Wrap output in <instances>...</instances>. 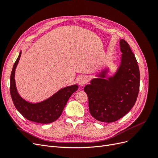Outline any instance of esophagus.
<instances>
[{"label":"esophagus","instance_id":"1","mask_svg":"<svg viewBox=\"0 0 158 158\" xmlns=\"http://www.w3.org/2000/svg\"><path fill=\"white\" fill-rule=\"evenodd\" d=\"M88 82V78L85 76H82L78 80V84L80 86H84V85Z\"/></svg>","mask_w":158,"mask_h":158}]
</instances>
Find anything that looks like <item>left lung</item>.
<instances>
[{"instance_id": "obj_1", "label": "left lung", "mask_w": 158, "mask_h": 158, "mask_svg": "<svg viewBox=\"0 0 158 158\" xmlns=\"http://www.w3.org/2000/svg\"><path fill=\"white\" fill-rule=\"evenodd\" d=\"M120 47L121 63L116 73L107 77L109 69H105L84 88L90 114L103 123L125 116L135 106L139 92L140 70L136 57L125 40H120Z\"/></svg>"}]
</instances>
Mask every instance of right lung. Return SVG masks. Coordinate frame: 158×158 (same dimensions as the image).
I'll use <instances>...</instances> for the list:
<instances>
[{"label":"right lung","mask_w":158,"mask_h":158,"mask_svg":"<svg viewBox=\"0 0 158 158\" xmlns=\"http://www.w3.org/2000/svg\"><path fill=\"white\" fill-rule=\"evenodd\" d=\"M22 51L14 63L10 76V92L14 106L23 117L32 122L48 124L55 121L60 115L71 95L78 89V85L66 86L44 101L31 103L23 99L18 94L16 86L15 71L20 59Z\"/></svg>","instance_id":"obj_1"}]
</instances>
